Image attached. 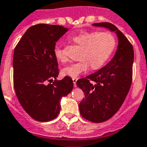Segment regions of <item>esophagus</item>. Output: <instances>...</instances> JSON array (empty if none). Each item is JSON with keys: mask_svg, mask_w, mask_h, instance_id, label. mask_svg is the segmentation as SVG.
Instances as JSON below:
<instances>
[{"mask_svg": "<svg viewBox=\"0 0 147 147\" xmlns=\"http://www.w3.org/2000/svg\"><path fill=\"white\" fill-rule=\"evenodd\" d=\"M77 80H78V79H77V78H73V79H72V81H73L74 86H76Z\"/></svg>", "mask_w": 147, "mask_h": 147, "instance_id": "obj_1", "label": "esophagus"}]
</instances>
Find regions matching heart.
<instances>
[{
    "instance_id": "heart-1",
    "label": "heart",
    "mask_w": 147,
    "mask_h": 147,
    "mask_svg": "<svg viewBox=\"0 0 147 147\" xmlns=\"http://www.w3.org/2000/svg\"><path fill=\"white\" fill-rule=\"evenodd\" d=\"M74 43L82 47L78 62L71 64L62 69L64 76L77 77L89 70L101 68L107 61L116 45L115 36L109 32H81L71 37ZM54 55L61 62L67 61V57L61 47H55Z\"/></svg>"
}]
</instances>
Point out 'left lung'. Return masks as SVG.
<instances>
[{
	"mask_svg": "<svg viewBox=\"0 0 147 147\" xmlns=\"http://www.w3.org/2000/svg\"><path fill=\"white\" fill-rule=\"evenodd\" d=\"M93 26L109 29L118 38V48L111 61L76 82L85 93V98L79 105L82 118L100 123L115 115L129 93L132 80L134 51L129 40L115 25L99 22Z\"/></svg>",
	"mask_w": 147,
	"mask_h": 147,
	"instance_id": "8db88e82",
	"label": "left lung"
}]
</instances>
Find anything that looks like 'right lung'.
Here are the masks:
<instances>
[{"label": "right lung", "instance_id": "right-lung-1", "mask_svg": "<svg viewBox=\"0 0 147 147\" xmlns=\"http://www.w3.org/2000/svg\"><path fill=\"white\" fill-rule=\"evenodd\" d=\"M68 31L61 26L37 24L27 29L14 51L13 82L26 112L38 121H49L60 113V101L72 90L73 81L57 80L54 55L57 41Z\"/></svg>", "mask_w": 147, "mask_h": 147}]
</instances>
